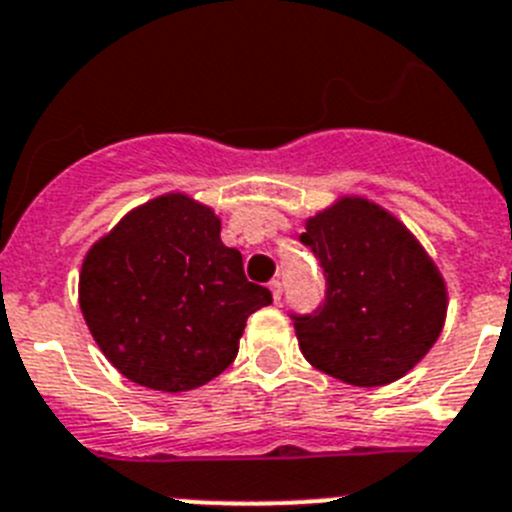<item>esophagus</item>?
Here are the masks:
<instances>
[{"label": "esophagus", "instance_id": "obj_1", "mask_svg": "<svg viewBox=\"0 0 512 512\" xmlns=\"http://www.w3.org/2000/svg\"><path fill=\"white\" fill-rule=\"evenodd\" d=\"M269 289H271V294H274V302H279L281 292H284V287H281V281L274 279V281H271V284H269Z\"/></svg>", "mask_w": 512, "mask_h": 512}]
</instances>
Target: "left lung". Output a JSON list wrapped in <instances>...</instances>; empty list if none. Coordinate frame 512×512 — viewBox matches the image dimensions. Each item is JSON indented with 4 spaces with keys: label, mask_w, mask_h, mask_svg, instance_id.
I'll return each mask as SVG.
<instances>
[{
    "label": "left lung",
    "mask_w": 512,
    "mask_h": 512,
    "mask_svg": "<svg viewBox=\"0 0 512 512\" xmlns=\"http://www.w3.org/2000/svg\"><path fill=\"white\" fill-rule=\"evenodd\" d=\"M299 241L325 271V302L292 314L304 358L350 386L409 373L437 342L447 287L401 220L365 198H340L307 220Z\"/></svg>",
    "instance_id": "obj_1"
}]
</instances>
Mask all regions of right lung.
Returning <instances> with one entry per match:
<instances>
[{
  "mask_svg": "<svg viewBox=\"0 0 512 512\" xmlns=\"http://www.w3.org/2000/svg\"><path fill=\"white\" fill-rule=\"evenodd\" d=\"M81 312L109 363L139 386H205L238 355L248 314L271 292L243 274L220 220L182 192L139 205L86 253Z\"/></svg>",
  "mask_w": 512,
  "mask_h": 512,
  "instance_id": "obj_1",
  "label": "right lung"
}]
</instances>
